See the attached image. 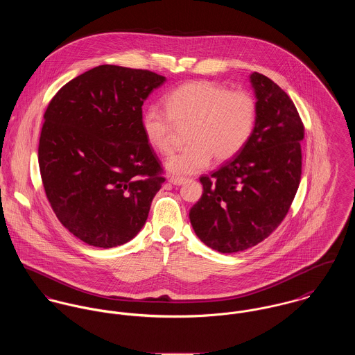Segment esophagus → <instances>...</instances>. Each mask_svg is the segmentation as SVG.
Wrapping results in <instances>:
<instances>
[{
  "label": "esophagus",
  "mask_w": 355,
  "mask_h": 355,
  "mask_svg": "<svg viewBox=\"0 0 355 355\" xmlns=\"http://www.w3.org/2000/svg\"><path fill=\"white\" fill-rule=\"evenodd\" d=\"M168 182H170L171 185L180 187V185H182V184L185 182V180H184V178H178V177H170V178H168Z\"/></svg>",
  "instance_id": "34e87169"
}]
</instances>
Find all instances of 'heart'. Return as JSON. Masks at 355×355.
<instances>
[{"label":"heart","instance_id":"1","mask_svg":"<svg viewBox=\"0 0 355 355\" xmlns=\"http://www.w3.org/2000/svg\"><path fill=\"white\" fill-rule=\"evenodd\" d=\"M164 102L167 112L155 105L144 109L141 129L155 151L168 154L174 123L191 125L187 139L191 146L164 162L166 168L178 177L202 171L212 157L218 162L234 158L254 129L257 106L246 91H230L212 81L195 80L174 88Z\"/></svg>","mask_w":355,"mask_h":355}]
</instances>
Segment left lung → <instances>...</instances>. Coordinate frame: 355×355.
Listing matches in <instances>:
<instances>
[{"mask_svg": "<svg viewBox=\"0 0 355 355\" xmlns=\"http://www.w3.org/2000/svg\"><path fill=\"white\" fill-rule=\"evenodd\" d=\"M257 116L253 133L232 160L200 177L202 195L191 208L196 236L211 249L236 253L270 236L300 187L304 123L290 96L253 72Z\"/></svg>", "mask_w": 355, "mask_h": 355, "instance_id": "obj_1", "label": "left lung"}]
</instances>
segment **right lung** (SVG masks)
Wrapping results in <instances>:
<instances>
[{"mask_svg":"<svg viewBox=\"0 0 355 355\" xmlns=\"http://www.w3.org/2000/svg\"><path fill=\"white\" fill-rule=\"evenodd\" d=\"M164 81L144 69L99 65L67 83L46 109L43 188L62 226L91 246L137 236L164 182L141 129V106Z\"/></svg>","mask_w":355,"mask_h":355,"instance_id":"1","label":"right lung"}]
</instances>
